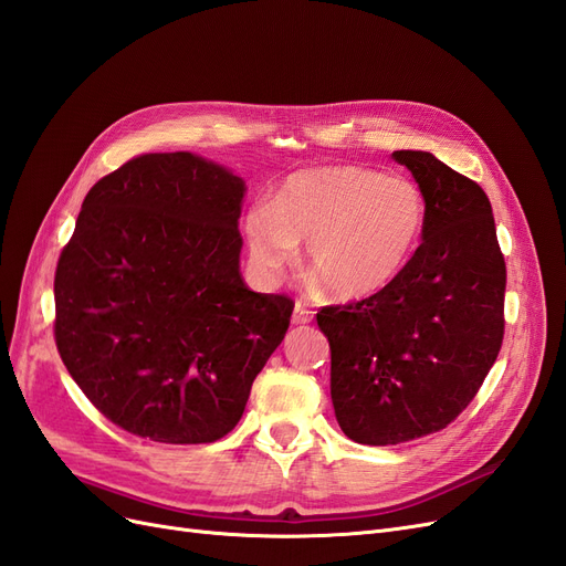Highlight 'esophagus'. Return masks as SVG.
I'll return each mask as SVG.
<instances>
[{
  "label": "esophagus",
  "mask_w": 566,
  "mask_h": 566,
  "mask_svg": "<svg viewBox=\"0 0 566 566\" xmlns=\"http://www.w3.org/2000/svg\"><path fill=\"white\" fill-rule=\"evenodd\" d=\"M314 312L306 306L304 302H295V312H293V323L295 325H304V323H312Z\"/></svg>",
  "instance_id": "34e87169"
}]
</instances>
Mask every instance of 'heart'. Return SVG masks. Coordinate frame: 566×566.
Here are the masks:
<instances>
[{
	"instance_id": "obj_1",
	"label": "heart",
	"mask_w": 566,
	"mask_h": 566,
	"mask_svg": "<svg viewBox=\"0 0 566 566\" xmlns=\"http://www.w3.org/2000/svg\"><path fill=\"white\" fill-rule=\"evenodd\" d=\"M430 217L422 188L401 175L335 165L287 177L245 214L252 269L279 279L306 243V262L337 300L382 293L413 260Z\"/></svg>"
}]
</instances>
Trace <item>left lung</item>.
<instances>
[{
	"mask_svg": "<svg viewBox=\"0 0 566 566\" xmlns=\"http://www.w3.org/2000/svg\"><path fill=\"white\" fill-rule=\"evenodd\" d=\"M430 205L413 260L382 293L323 306L331 397L349 439L434 434L476 397L505 333V260L484 188L424 150H394Z\"/></svg>",
	"mask_w": 566,
	"mask_h": 566,
	"instance_id": "1",
	"label": "left lung"
}]
</instances>
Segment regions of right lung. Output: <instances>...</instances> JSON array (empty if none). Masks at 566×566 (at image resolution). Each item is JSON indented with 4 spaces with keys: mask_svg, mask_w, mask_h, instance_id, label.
Here are the masks:
<instances>
[{
    "mask_svg": "<svg viewBox=\"0 0 566 566\" xmlns=\"http://www.w3.org/2000/svg\"><path fill=\"white\" fill-rule=\"evenodd\" d=\"M245 184L191 153H144L98 179L54 276V339L101 413L160 443H212L241 420L295 302L252 293Z\"/></svg>",
    "mask_w": 566,
    "mask_h": 566,
    "instance_id": "obj_1",
    "label": "right lung"
}]
</instances>
